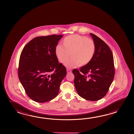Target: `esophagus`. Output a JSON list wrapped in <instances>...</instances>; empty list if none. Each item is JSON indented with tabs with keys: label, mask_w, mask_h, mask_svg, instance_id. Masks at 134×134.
<instances>
[{
	"label": "esophagus",
	"mask_w": 134,
	"mask_h": 134,
	"mask_svg": "<svg viewBox=\"0 0 134 134\" xmlns=\"http://www.w3.org/2000/svg\"><path fill=\"white\" fill-rule=\"evenodd\" d=\"M66 71H67V72H68V73H71V72H72L71 69H66Z\"/></svg>",
	"instance_id": "esophagus-1"
}]
</instances>
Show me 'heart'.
<instances>
[{
  "label": "heart",
  "mask_w": 134,
  "mask_h": 134,
  "mask_svg": "<svg viewBox=\"0 0 134 134\" xmlns=\"http://www.w3.org/2000/svg\"><path fill=\"white\" fill-rule=\"evenodd\" d=\"M63 46L58 45L55 53L58 60L64 64L70 55L71 57L66 62L68 68H73L88 65L94 57L96 46L94 41L78 34H73L65 37L62 41Z\"/></svg>",
  "instance_id": "1"
}]
</instances>
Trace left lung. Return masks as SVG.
Returning a JSON list of instances; mask_svg holds the SVG:
<instances>
[{
    "label": "left lung",
    "instance_id": "obj_1",
    "mask_svg": "<svg viewBox=\"0 0 134 134\" xmlns=\"http://www.w3.org/2000/svg\"><path fill=\"white\" fill-rule=\"evenodd\" d=\"M96 46L91 62L74 69V85L80 97L96 101L105 96L114 80L115 73L114 57L108 46L95 34H90Z\"/></svg>",
    "mask_w": 134,
    "mask_h": 134
}]
</instances>
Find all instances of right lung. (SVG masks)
Listing matches in <instances>:
<instances>
[{"label":"right lung","mask_w":134,"mask_h":134,"mask_svg":"<svg viewBox=\"0 0 134 134\" xmlns=\"http://www.w3.org/2000/svg\"><path fill=\"white\" fill-rule=\"evenodd\" d=\"M62 35L38 36L30 41L20 54L18 76L26 93L37 103L57 96L66 77L65 66L59 63L55 49Z\"/></svg>","instance_id":"1"}]
</instances>
